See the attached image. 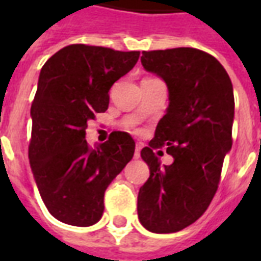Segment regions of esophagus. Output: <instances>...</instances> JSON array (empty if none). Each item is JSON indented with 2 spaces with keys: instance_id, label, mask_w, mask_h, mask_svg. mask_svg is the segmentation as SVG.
Returning <instances> with one entry per match:
<instances>
[{
  "instance_id": "esophagus-1",
  "label": "esophagus",
  "mask_w": 261,
  "mask_h": 261,
  "mask_svg": "<svg viewBox=\"0 0 261 261\" xmlns=\"http://www.w3.org/2000/svg\"><path fill=\"white\" fill-rule=\"evenodd\" d=\"M140 155H141V145H140V144H137L136 151H134V158L138 159L140 158Z\"/></svg>"
}]
</instances>
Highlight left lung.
Segmentation results:
<instances>
[{
	"mask_svg": "<svg viewBox=\"0 0 261 261\" xmlns=\"http://www.w3.org/2000/svg\"><path fill=\"white\" fill-rule=\"evenodd\" d=\"M141 64L165 81L169 106L141 151L149 177L138 192L137 211L145 229L172 233L196 222L218 189L232 147L233 88L218 60L197 48L142 51ZM164 145L174 162L161 167L153 149Z\"/></svg>",
	"mask_w": 261,
	"mask_h": 261,
	"instance_id": "left-lung-1",
	"label": "left lung"
}]
</instances>
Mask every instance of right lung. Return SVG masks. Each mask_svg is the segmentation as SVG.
<instances>
[{
  "mask_svg": "<svg viewBox=\"0 0 261 261\" xmlns=\"http://www.w3.org/2000/svg\"><path fill=\"white\" fill-rule=\"evenodd\" d=\"M140 51L71 44L43 65L32 103L29 162L48 213L91 226L102 218L105 192L134 155L128 133L113 131L95 148L88 121L108 110L109 91L137 64Z\"/></svg>",
  "mask_w": 261,
  "mask_h": 261,
  "instance_id": "1",
  "label": "right lung"
}]
</instances>
